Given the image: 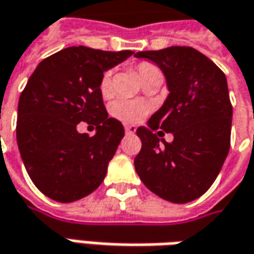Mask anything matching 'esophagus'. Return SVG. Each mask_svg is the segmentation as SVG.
<instances>
[{
	"instance_id": "1",
	"label": "esophagus",
	"mask_w": 254,
	"mask_h": 254,
	"mask_svg": "<svg viewBox=\"0 0 254 254\" xmlns=\"http://www.w3.org/2000/svg\"><path fill=\"white\" fill-rule=\"evenodd\" d=\"M125 132L132 135V133H135L136 132V127L135 125H127V127H125Z\"/></svg>"
}]
</instances>
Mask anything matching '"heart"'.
<instances>
[{
	"label": "heart",
	"instance_id": "obj_1",
	"mask_svg": "<svg viewBox=\"0 0 254 254\" xmlns=\"http://www.w3.org/2000/svg\"><path fill=\"white\" fill-rule=\"evenodd\" d=\"M136 73L139 75L142 84L149 83L154 78H163L160 68L150 63V62H142L136 66ZM100 91L102 97H110L112 94V71H105L100 83ZM149 112V105L142 101H129V100H118L112 104V114L124 122H137L143 118Z\"/></svg>",
	"mask_w": 254,
	"mask_h": 254
}]
</instances>
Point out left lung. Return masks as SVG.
<instances>
[{
  "mask_svg": "<svg viewBox=\"0 0 254 254\" xmlns=\"http://www.w3.org/2000/svg\"><path fill=\"white\" fill-rule=\"evenodd\" d=\"M166 75L169 97L139 127L142 149L135 169L156 195L176 204L201 197L218 177L231 146L232 104L226 77L211 59L190 46L137 52ZM160 127L175 140L160 142Z\"/></svg>",
  "mask_w": 254,
  "mask_h": 254,
  "instance_id": "obj_1",
  "label": "left lung"
}]
</instances>
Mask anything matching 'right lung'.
I'll return each instance as SVG.
<instances>
[{"instance_id":"obj_1","label":"right lung","mask_w":254,"mask_h":254,"mask_svg":"<svg viewBox=\"0 0 254 254\" xmlns=\"http://www.w3.org/2000/svg\"><path fill=\"white\" fill-rule=\"evenodd\" d=\"M71 46L42 60L18 102L16 142L33 184L57 202L87 197L105 179L125 130L108 118L100 83L104 73L132 56ZM97 127L90 138L76 125Z\"/></svg>"}]
</instances>
